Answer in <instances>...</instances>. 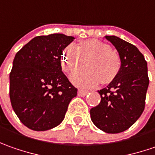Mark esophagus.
<instances>
[{
    "label": "esophagus",
    "mask_w": 155,
    "mask_h": 155,
    "mask_svg": "<svg viewBox=\"0 0 155 155\" xmlns=\"http://www.w3.org/2000/svg\"><path fill=\"white\" fill-rule=\"evenodd\" d=\"M88 91H85V90H78V95L80 97H85L86 95L88 94Z\"/></svg>",
    "instance_id": "esophagus-1"
}]
</instances>
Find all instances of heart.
I'll return each instance as SVG.
<instances>
[{"instance_id":"1","label":"heart","mask_w":155,"mask_h":155,"mask_svg":"<svg viewBox=\"0 0 155 155\" xmlns=\"http://www.w3.org/2000/svg\"><path fill=\"white\" fill-rule=\"evenodd\" d=\"M82 61H87L88 70L74 72L70 76L73 84L78 87H94L99 81L104 85L109 84L120 71V56L109 45L97 39L83 41L76 47L68 46L61 65L65 70L73 72L84 66Z\"/></svg>"}]
</instances>
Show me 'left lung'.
Masks as SVG:
<instances>
[{"mask_svg":"<svg viewBox=\"0 0 155 155\" xmlns=\"http://www.w3.org/2000/svg\"><path fill=\"white\" fill-rule=\"evenodd\" d=\"M118 52L121 68L106 87L98 91L101 100L90 110L99 130L117 134L128 130L142 114L149 84L147 64L136 46L117 36H105Z\"/></svg>","mask_w":155,"mask_h":155,"instance_id":"1","label":"left lung"}]
</instances>
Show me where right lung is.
I'll use <instances>...</instances> for the list:
<instances>
[{"label":"right lung","instance_id":"add662e5","mask_svg":"<svg viewBox=\"0 0 155 155\" xmlns=\"http://www.w3.org/2000/svg\"><path fill=\"white\" fill-rule=\"evenodd\" d=\"M74 39L61 33L38 36L14 56L9 76L10 100L19 120L32 130L59 125L77 95L61 66L62 51Z\"/></svg>","mask_w":155,"mask_h":155}]
</instances>
